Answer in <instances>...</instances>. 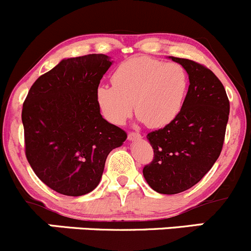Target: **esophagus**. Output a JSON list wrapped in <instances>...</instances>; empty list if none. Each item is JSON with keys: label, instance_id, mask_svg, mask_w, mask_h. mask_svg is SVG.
<instances>
[{"label": "esophagus", "instance_id": "1", "mask_svg": "<svg viewBox=\"0 0 251 251\" xmlns=\"http://www.w3.org/2000/svg\"><path fill=\"white\" fill-rule=\"evenodd\" d=\"M128 139L129 140H138V139H141V134L136 133V131H129Z\"/></svg>", "mask_w": 251, "mask_h": 251}]
</instances>
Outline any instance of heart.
<instances>
[{
  "label": "heart",
  "mask_w": 251,
  "mask_h": 251,
  "mask_svg": "<svg viewBox=\"0 0 251 251\" xmlns=\"http://www.w3.org/2000/svg\"><path fill=\"white\" fill-rule=\"evenodd\" d=\"M112 84H101L96 89V101L108 122L125 125L134 103L136 116L146 126L161 128L179 115L189 78L179 63L133 57L117 67Z\"/></svg>",
  "instance_id": "b5f03b06"
}]
</instances>
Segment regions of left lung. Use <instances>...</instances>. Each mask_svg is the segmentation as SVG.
I'll return each mask as SVG.
<instances>
[{"label":"left lung","instance_id":"left-lung-1","mask_svg":"<svg viewBox=\"0 0 251 251\" xmlns=\"http://www.w3.org/2000/svg\"><path fill=\"white\" fill-rule=\"evenodd\" d=\"M189 75L179 115L146 138L153 158L143 170L146 182L161 194H178L194 187L220 156L229 116V100L220 79L204 64L172 57Z\"/></svg>","mask_w":251,"mask_h":251}]
</instances>
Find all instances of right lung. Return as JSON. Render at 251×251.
<instances>
[{
    "label": "right lung",
    "mask_w": 251,
    "mask_h": 251,
    "mask_svg": "<svg viewBox=\"0 0 251 251\" xmlns=\"http://www.w3.org/2000/svg\"><path fill=\"white\" fill-rule=\"evenodd\" d=\"M112 62L93 53L63 59L31 85L22 110L25 156L42 183L80 197L100 183L106 158L126 139L103 120L96 89Z\"/></svg>",
    "instance_id": "add662e5"
}]
</instances>
